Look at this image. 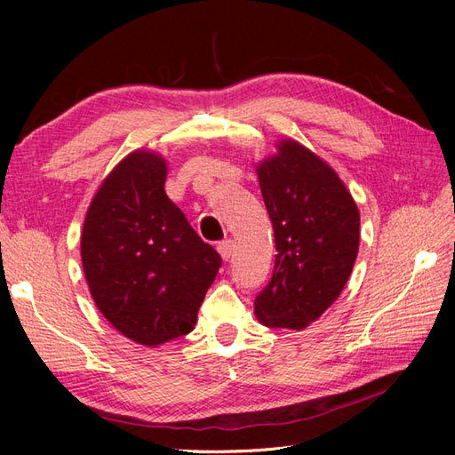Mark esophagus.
I'll use <instances>...</instances> for the list:
<instances>
[{
    "label": "esophagus",
    "instance_id": "esophagus-1",
    "mask_svg": "<svg viewBox=\"0 0 455 455\" xmlns=\"http://www.w3.org/2000/svg\"><path fill=\"white\" fill-rule=\"evenodd\" d=\"M233 246H235V244H233V241H231V239H226V241H222V243H218L216 249H218L220 256H222V259L228 261V259L231 258V254H233Z\"/></svg>",
    "mask_w": 455,
    "mask_h": 455
}]
</instances>
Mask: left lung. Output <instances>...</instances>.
<instances>
[{"mask_svg": "<svg viewBox=\"0 0 455 455\" xmlns=\"http://www.w3.org/2000/svg\"><path fill=\"white\" fill-rule=\"evenodd\" d=\"M275 233V269L254 299L269 328L304 330L334 304L359 252L361 216L334 169L296 140L256 167Z\"/></svg>", "mask_w": 455, "mask_h": 455, "instance_id": "left-lung-1", "label": "left lung"}]
</instances>
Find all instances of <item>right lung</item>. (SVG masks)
<instances>
[{
	"mask_svg": "<svg viewBox=\"0 0 455 455\" xmlns=\"http://www.w3.org/2000/svg\"><path fill=\"white\" fill-rule=\"evenodd\" d=\"M167 161L139 149L96 191L81 261L96 307L119 332L157 347L189 334L222 258L164 194Z\"/></svg>",
	"mask_w": 455,
	"mask_h": 455,
	"instance_id": "add662e5",
	"label": "right lung"
}]
</instances>
